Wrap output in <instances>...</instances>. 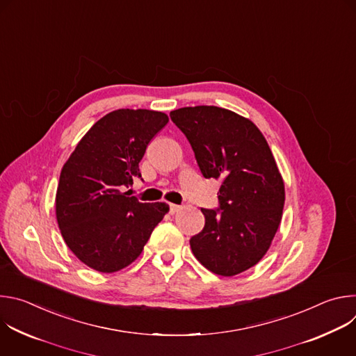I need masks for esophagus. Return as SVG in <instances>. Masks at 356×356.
I'll return each mask as SVG.
<instances>
[{
	"mask_svg": "<svg viewBox=\"0 0 356 356\" xmlns=\"http://www.w3.org/2000/svg\"><path fill=\"white\" fill-rule=\"evenodd\" d=\"M181 207L177 204H170V214H176Z\"/></svg>",
	"mask_w": 356,
	"mask_h": 356,
	"instance_id": "1",
	"label": "esophagus"
}]
</instances>
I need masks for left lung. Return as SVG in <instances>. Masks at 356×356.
Instances as JSON below:
<instances>
[{
	"label": "left lung",
	"instance_id": "obj_1",
	"mask_svg": "<svg viewBox=\"0 0 356 356\" xmlns=\"http://www.w3.org/2000/svg\"><path fill=\"white\" fill-rule=\"evenodd\" d=\"M187 136L206 179L221 181L218 210L201 209L206 224L190 239L197 261L220 276L255 266L282 221L284 181L272 150L250 120L214 106L170 113Z\"/></svg>",
	"mask_w": 356,
	"mask_h": 356
}]
</instances>
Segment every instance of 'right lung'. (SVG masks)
<instances>
[{"mask_svg":"<svg viewBox=\"0 0 356 356\" xmlns=\"http://www.w3.org/2000/svg\"><path fill=\"white\" fill-rule=\"evenodd\" d=\"M169 117L115 110L98 120L63 165L56 220L69 249L88 268L114 273L131 265L169 213L166 202H140L122 191L140 177L147 143Z\"/></svg>","mask_w":356,"mask_h":356,"instance_id":"obj_1","label":"right lung"}]
</instances>
